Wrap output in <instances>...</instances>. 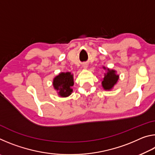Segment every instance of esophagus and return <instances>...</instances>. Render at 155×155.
<instances>
[{"label":"esophagus","instance_id":"esophagus-1","mask_svg":"<svg viewBox=\"0 0 155 155\" xmlns=\"http://www.w3.org/2000/svg\"><path fill=\"white\" fill-rule=\"evenodd\" d=\"M82 67L83 68V69H87L88 67V65L87 64H86V63H84V64L82 65Z\"/></svg>","mask_w":155,"mask_h":155}]
</instances>
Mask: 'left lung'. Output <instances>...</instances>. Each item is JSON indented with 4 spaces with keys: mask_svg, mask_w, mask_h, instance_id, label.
I'll list each match as a JSON object with an SVG mask.
<instances>
[{
    "mask_svg": "<svg viewBox=\"0 0 155 155\" xmlns=\"http://www.w3.org/2000/svg\"><path fill=\"white\" fill-rule=\"evenodd\" d=\"M103 68L105 70V72L104 73V78L102 80V87L104 90L110 91L116 85L120 77L115 70L104 66H103Z\"/></svg>",
    "mask_w": 155,
    "mask_h": 155,
    "instance_id": "8db88e82",
    "label": "left lung"
}]
</instances>
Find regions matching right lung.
<instances>
[{
	"label": "right lung",
	"mask_w": 155,
	"mask_h": 155,
	"mask_svg": "<svg viewBox=\"0 0 155 155\" xmlns=\"http://www.w3.org/2000/svg\"><path fill=\"white\" fill-rule=\"evenodd\" d=\"M52 85L57 94L61 98H66L71 95L74 85V75L70 72H60L52 81Z\"/></svg>",
	"instance_id": "right-lung-1"
}]
</instances>
